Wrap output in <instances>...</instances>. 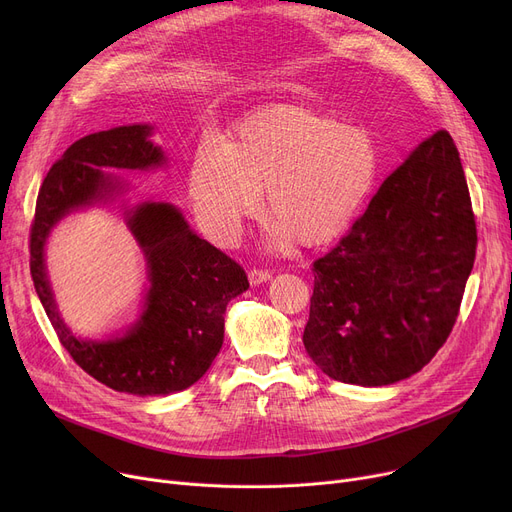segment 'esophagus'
<instances>
[{
    "instance_id": "obj_1",
    "label": "esophagus",
    "mask_w": 512,
    "mask_h": 512,
    "mask_svg": "<svg viewBox=\"0 0 512 512\" xmlns=\"http://www.w3.org/2000/svg\"><path fill=\"white\" fill-rule=\"evenodd\" d=\"M270 278H272V274L267 272V270H255V267H253V270L249 272V282H251L253 286H259V284L267 282Z\"/></svg>"
}]
</instances>
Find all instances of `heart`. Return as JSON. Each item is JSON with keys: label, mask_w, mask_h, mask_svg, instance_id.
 Wrapping results in <instances>:
<instances>
[{"label": "heart", "mask_w": 512, "mask_h": 512, "mask_svg": "<svg viewBox=\"0 0 512 512\" xmlns=\"http://www.w3.org/2000/svg\"><path fill=\"white\" fill-rule=\"evenodd\" d=\"M378 176V149L363 128L301 105H274L242 122L232 143L205 139L193 153L188 188L203 228L232 240L261 205L272 215L270 245L294 238L324 245L346 230Z\"/></svg>", "instance_id": "heart-1"}]
</instances>
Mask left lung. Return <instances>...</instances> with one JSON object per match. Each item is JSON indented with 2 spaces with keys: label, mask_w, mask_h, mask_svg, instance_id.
Segmentation results:
<instances>
[{
  "label": "left lung",
  "mask_w": 512,
  "mask_h": 512,
  "mask_svg": "<svg viewBox=\"0 0 512 512\" xmlns=\"http://www.w3.org/2000/svg\"><path fill=\"white\" fill-rule=\"evenodd\" d=\"M477 228L446 130L382 182L348 234L313 263L303 342L336 382L388 386L423 369L452 332Z\"/></svg>",
  "instance_id": "left-lung-1"
}]
</instances>
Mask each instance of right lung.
<instances>
[{"label": "right lung", "instance_id": "obj_1", "mask_svg": "<svg viewBox=\"0 0 512 512\" xmlns=\"http://www.w3.org/2000/svg\"><path fill=\"white\" fill-rule=\"evenodd\" d=\"M151 126L101 130L72 143L47 172L31 226V276L62 346L78 367L107 388L137 396H166L201 380L224 342L230 299L249 288L242 267L197 236L170 203H143L126 211L128 228L149 267L145 311L122 338L80 340L62 321L49 288L43 249L51 228L76 207L124 191L114 170L166 164L149 141Z\"/></svg>", "mask_w": 512, "mask_h": 512}]
</instances>
